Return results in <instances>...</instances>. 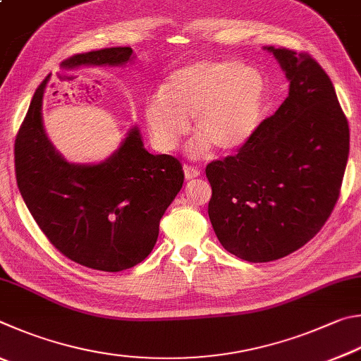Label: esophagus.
Listing matches in <instances>:
<instances>
[{
	"label": "esophagus",
	"instance_id": "esophagus-1",
	"mask_svg": "<svg viewBox=\"0 0 361 361\" xmlns=\"http://www.w3.org/2000/svg\"><path fill=\"white\" fill-rule=\"evenodd\" d=\"M184 173H185L187 180H192V179H197V177H200V169L188 166V164H184Z\"/></svg>",
	"mask_w": 361,
	"mask_h": 361
}]
</instances>
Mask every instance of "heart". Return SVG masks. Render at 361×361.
<instances>
[{"instance_id":"1","label":"heart","mask_w":361,"mask_h":361,"mask_svg":"<svg viewBox=\"0 0 361 361\" xmlns=\"http://www.w3.org/2000/svg\"><path fill=\"white\" fill-rule=\"evenodd\" d=\"M263 99V79L255 69L233 60H198L169 75L163 88L144 103V120L152 142L161 152L180 144L190 130L200 136L193 152L209 145L233 150L243 145L258 123Z\"/></svg>"}]
</instances>
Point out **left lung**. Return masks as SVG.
I'll return each mask as SVG.
<instances>
[{
  "mask_svg": "<svg viewBox=\"0 0 361 361\" xmlns=\"http://www.w3.org/2000/svg\"><path fill=\"white\" fill-rule=\"evenodd\" d=\"M290 80L288 97L236 155L206 166L209 219L220 244L264 263L317 235L339 198L349 123L328 74L309 54L264 47Z\"/></svg>",
  "mask_w": 361,
  "mask_h": 361,
  "instance_id": "1",
  "label": "left lung"
}]
</instances>
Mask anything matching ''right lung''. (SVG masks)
Here are the masks:
<instances>
[{
  "label": "right lung",
  "mask_w": 361,
  "mask_h": 361,
  "mask_svg": "<svg viewBox=\"0 0 361 361\" xmlns=\"http://www.w3.org/2000/svg\"><path fill=\"white\" fill-rule=\"evenodd\" d=\"M131 59V47H109L73 55L63 65L120 66ZM46 84L35 92L14 145L25 204L69 260L106 273L133 268L154 249L160 219L184 184L182 164L171 155L149 154L137 126L104 161H66L42 125Z\"/></svg>",
  "instance_id": "add662e5"
}]
</instances>
